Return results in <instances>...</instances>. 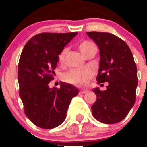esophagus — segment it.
Here are the masks:
<instances>
[{"label": "esophagus", "mask_w": 147, "mask_h": 147, "mask_svg": "<svg viewBox=\"0 0 147 147\" xmlns=\"http://www.w3.org/2000/svg\"><path fill=\"white\" fill-rule=\"evenodd\" d=\"M88 92V90H80V93H82V94H85V93H87Z\"/></svg>", "instance_id": "obj_1"}]
</instances>
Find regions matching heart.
I'll return each instance as SVG.
<instances>
[{
  "mask_svg": "<svg viewBox=\"0 0 147 147\" xmlns=\"http://www.w3.org/2000/svg\"><path fill=\"white\" fill-rule=\"evenodd\" d=\"M96 45L90 41L85 40L79 44V49L84 56L86 55L92 49H95ZM67 54V49L65 48L59 55V62L60 63L65 62L66 55ZM93 71L89 69H72L65 74L64 79L67 82L79 87H85L89 83L90 80L93 77Z\"/></svg>",
  "mask_w": 147,
  "mask_h": 147,
  "instance_id": "b5f03b06",
  "label": "heart"
}]
</instances>
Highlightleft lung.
Returning <instances> with one entry per match:
<instances>
[{
  "mask_svg": "<svg viewBox=\"0 0 147 147\" xmlns=\"http://www.w3.org/2000/svg\"><path fill=\"white\" fill-rule=\"evenodd\" d=\"M86 34L99 49L97 83H108L104 91L98 87L93 89L97 99L92 105V113L104 124H116L125 119L136 102L137 67L132 51L124 40L112 34Z\"/></svg>",
  "mask_w": 147,
  "mask_h": 147,
  "instance_id": "8db88e82",
  "label": "left lung"
}]
</instances>
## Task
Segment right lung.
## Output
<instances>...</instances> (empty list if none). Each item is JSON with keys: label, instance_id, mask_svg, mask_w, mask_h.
Here are the masks:
<instances>
[{"label": "right lung", "instance_id": "add662e5", "mask_svg": "<svg viewBox=\"0 0 147 147\" xmlns=\"http://www.w3.org/2000/svg\"><path fill=\"white\" fill-rule=\"evenodd\" d=\"M77 32L42 33L25 45L18 70L19 95L27 117L37 127L53 129L64 121L69 105L79 90L69 83L51 88L59 55Z\"/></svg>", "mask_w": 147, "mask_h": 147}]
</instances>
